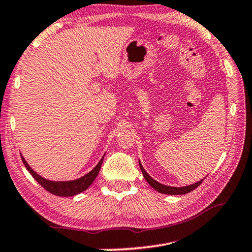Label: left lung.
I'll return each instance as SVG.
<instances>
[{
    "label": "left lung",
    "mask_w": 252,
    "mask_h": 252,
    "mask_svg": "<svg viewBox=\"0 0 252 252\" xmlns=\"http://www.w3.org/2000/svg\"><path fill=\"white\" fill-rule=\"evenodd\" d=\"M139 165H140V169L142 171V175L143 177L146 178V181L149 183V185L155 189L156 190H158L159 193H162V194H168V195H183V194H187L191 191L193 189H196L199 185H201L202 181H199L197 183L193 184V185H189V186H184V187H171V186H166V185H162V184L158 183L157 181H155L154 178H151L149 175H148L147 171L143 169V167L140 162H139Z\"/></svg>",
    "instance_id": "left-lung-1"
}]
</instances>
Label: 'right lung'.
<instances>
[{
    "mask_svg": "<svg viewBox=\"0 0 252 252\" xmlns=\"http://www.w3.org/2000/svg\"><path fill=\"white\" fill-rule=\"evenodd\" d=\"M22 161L25 163L26 168L29 170V173L32 175V177L37 181L40 185H41L43 189L49 191V193L57 195V196H74L76 194H79L87 189L90 187L92 183L95 181V178L98 175V171L101 169L102 162H103V158L102 157L101 160L97 163V166L95 168L90 171L89 174H86L85 176H83L78 179H75V181H69V182H51L48 181V179H45L41 176L33 171V169H31V167L28 165V162L25 160V158L22 157Z\"/></svg>",
    "mask_w": 252,
    "mask_h": 252,
    "instance_id": "obj_1",
    "label": "right lung"
}]
</instances>
